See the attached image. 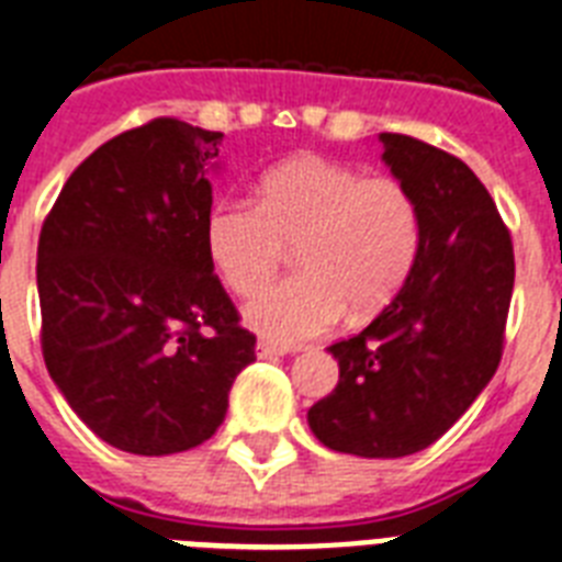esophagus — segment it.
<instances>
[{
	"label": "esophagus",
	"mask_w": 562,
	"mask_h": 562,
	"mask_svg": "<svg viewBox=\"0 0 562 562\" xmlns=\"http://www.w3.org/2000/svg\"><path fill=\"white\" fill-rule=\"evenodd\" d=\"M285 352H291L289 347H277V344L268 341L256 344V356H259V359H277V356H285Z\"/></svg>",
	"instance_id": "obj_1"
}]
</instances>
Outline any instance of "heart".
I'll return each mask as SVG.
<instances>
[{
  "label": "heart",
  "instance_id": "heart-1",
  "mask_svg": "<svg viewBox=\"0 0 562 562\" xmlns=\"http://www.w3.org/2000/svg\"><path fill=\"white\" fill-rule=\"evenodd\" d=\"M419 241V203L400 178L321 154L273 166L256 203L221 198L203 221L212 268L238 297L262 291L297 245V277L245 308L247 324L282 347L329 333L347 308L382 312L414 271Z\"/></svg>",
  "mask_w": 562,
  "mask_h": 562
}]
</instances>
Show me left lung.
Listing matches in <instances>:
<instances>
[{"instance_id":"obj_1","label":"left lung","mask_w":562,"mask_h":562,"mask_svg":"<svg viewBox=\"0 0 562 562\" xmlns=\"http://www.w3.org/2000/svg\"><path fill=\"white\" fill-rule=\"evenodd\" d=\"M382 160L423 215L417 262L368 329L329 347L338 384L308 408L324 446L405 458L461 419L502 361L514 241L472 169L414 136L379 134Z\"/></svg>"}]
</instances>
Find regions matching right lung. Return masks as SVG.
I'll use <instances>...</instances> for the list:
<instances>
[{
    "mask_svg": "<svg viewBox=\"0 0 562 562\" xmlns=\"http://www.w3.org/2000/svg\"><path fill=\"white\" fill-rule=\"evenodd\" d=\"M218 131L154 119L69 175L43 221V359L69 408L131 454L210 440L256 335L203 245Z\"/></svg>",
    "mask_w": 562,
    "mask_h": 562,
    "instance_id": "add662e5",
    "label": "right lung"
}]
</instances>
